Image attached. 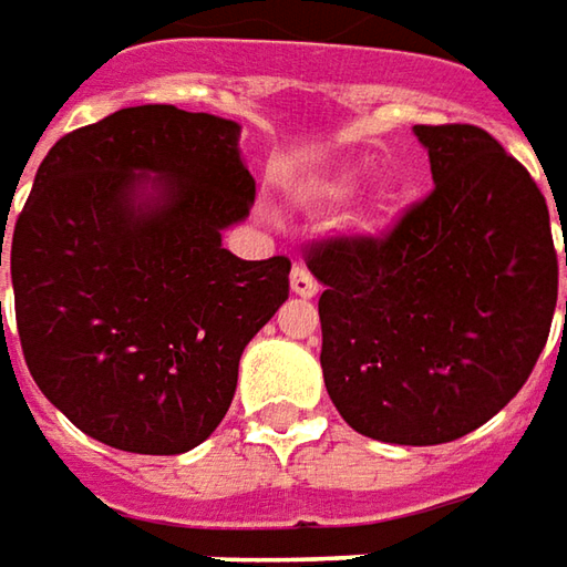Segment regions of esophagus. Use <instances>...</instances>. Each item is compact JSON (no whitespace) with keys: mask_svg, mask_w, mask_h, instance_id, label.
I'll use <instances>...</instances> for the list:
<instances>
[{"mask_svg":"<svg viewBox=\"0 0 567 567\" xmlns=\"http://www.w3.org/2000/svg\"><path fill=\"white\" fill-rule=\"evenodd\" d=\"M291 291H295L298 298H313V295L320 291V282L310 276L307 266H295V269H291Z\"/></svg>","mask_w":567,"mask_h":567,"instance_id":"34e87169","label":"esophagus"}]
</instances>
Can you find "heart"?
<instances>
[{"label":"heart","mask_w":567,"mask_h":567,"mask_svg":"<svg viewBox=\"0 0 567 567\" xmlns=\"http://www.w3.org/2000/svg\"><path fill=\"white\" fill-rule=\"evenodd\" d=\"M351 187H354V182H351V178H342V182H336V185H332V194H348Z\"/></svg>","instance_id":"obj_1"}]
</instances>
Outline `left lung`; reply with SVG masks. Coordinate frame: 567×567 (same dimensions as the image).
Instances as JSON below:
<instances>
[{"mask_svg": "<svg viewBox=\"0 0 567 567\" xmlns=\"http://www.w3.org/2000/svg\"><path fill=\"white\" fill-rule=\"evenodd\" d=\"M414 134L430 153V197L385 238L313 245L307 266L326 288L322 380L344 423L440 445L496 417L527 382L556 313L558 260L546 197L493 134Z\"/></svg>", "mask_w": 567, "mask_h": 567, "instance_id": "8db88e82", "label": "left lung"}]
</instances>
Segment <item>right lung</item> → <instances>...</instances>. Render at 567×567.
<instances>
[{
  "label": "right lung",
  "instance_id": "add662e5",
  "mask_svg": "<svg viewBox=\"0 0 567 567\" xmlns=\"http://www.w3.org/2000/svg\"><path fill=\"white\" fill-rule=\"evenodd\" d=\"M238 137V122L209 112L118 109L47 153L14 223L30 377L112 449L200 445L231 404L247 342L288 298V257L223 247L257 194Z\"/></svg>",
  "mask_w": 567,
  "mask_h": 567
}]
</instances>
